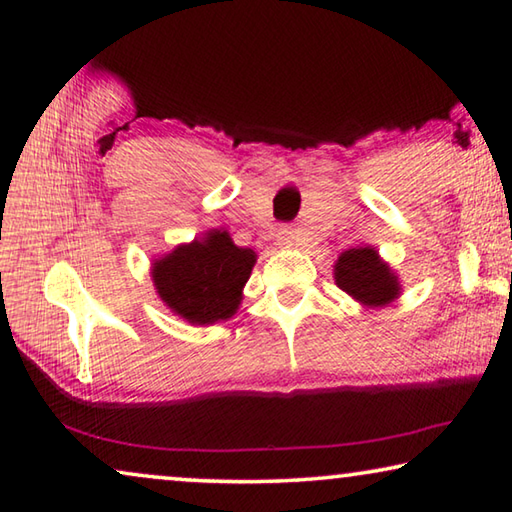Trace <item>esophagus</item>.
<instances>
[{
	"mask_svg": "<svg viewBox=\"0 0 512 512\" xmlns=\"http://www.w3.org/2000/svg\"><path fill=\"white\" fill-rule=\"evenodd\" d=\"M277 237H280V244L287 246V248L300 246V232L296 228H291V225H284V228H280Z\"/></svg>",
	"mask_w": 512,
	"mask_h": 512,
	"instance_id": "esophagus-1",
	"label": "esophagus"
}]
</instances>
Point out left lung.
<instances>
[{"mask_svg":"<svg viewBox=\"0 0 512 512\" xmlns=\"http://www.w3.org/2000/svg\"><path fill=\"white\" fill-rule=\"evenodd\" d=\"M334 280L348 296L366 307H384L400 296V282L375 248H350L334 266Z\"/></svg>","mask_w":512,"mask_h":512,"instance_id":"obj_1","label":"left lung"}]
</instances>
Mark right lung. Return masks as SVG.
Returning a JSON list of instances; mask_svg holds the SVG:
<instances>
[{
	"label": "right lung",
	"mask_w": 512,
	"mask_h": 512,
	"mask_svg": "<svg viewBox=\"0 0 512 512\" xmlns=\"http://www.w3.org/2000/svg\"><path fill=\"white\" fill-rule=\"evenodd\" d=\"M255 262V250L235 246L225 230H210L155 259L151 273L173 314L192 325H212L235 316Z\"/></svg>",
	"instance_id": "1"
}]
</instances>
